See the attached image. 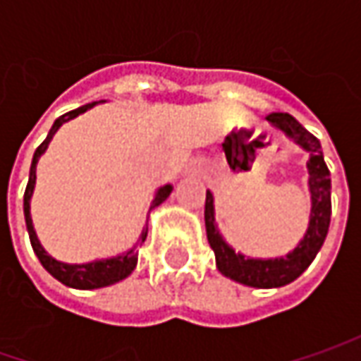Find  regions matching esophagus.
Returning a JSON list of instances; mask_svg holds the SVG:
<instances>
[{
    "mask_svg": "<svg viewBox=\"0 0 361 361\" xmlns=\"http://www.w3.org/2000/svg\"><path fill=\"white\" fill-rule=\"evenodd\" d=\"M188 171H190L192 174H201L202 173V164H201V162H197V160H195V162H190V164H188Z\"/></svg>",
    "mask_w": 361,
    "mask_h": 361,
    "instance_id": "obj_1",
    "label": "esophagus"
}]
</instances>
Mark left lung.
I'll list each match as a JSON object with an SVG mask.
<instances>
[{
  "label": "left lung",
  "instance_id": "8db88e82",
  "mask_svg": "<svg viewBox=\"0 0 361 361\" xmlns=\"http://www.w3.org/2000/svg\"><path fill=\"white\" fill-rule=\"evenodd\" d=\"M267 120H271L275 128H279L287 138H291L295 145L301 146L310 154L307 187L312 195V213H310L307 231L303 239L298 243V247L289 251L287 255L271 257V259H253V257L241 255L223 239L221 231L216 227L215 199L211 190H207V201H204V227H207L209 245L215 251L216 269L237 283L259 287V289L283 287L295 281L319 253L322 245L326 241L329 219H331V178H329V171L324 160L319 140L287 112L269 114Z\"/></svg>",
  "mask_w": 361,
  "mask_h": 361
}]
</instances>
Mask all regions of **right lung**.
<instances>
[{
  "mask_svg": "<svg viewBox=\"0 0 361 361\" xmlns=\"http://www.w3.org/2000/svg\"><path fill=\"white\" fill-rule=\"evenodd\" d=\"M98 102H92V104L80 106L72 112H66L60 118L54 122V126L49 128L48 136L42 145L35 148L34 159H32V166H30V180H27V187H25V192H23V215H25V227H27V233H30V241H32V247H34V253L39 259V263L44 265V269L48 271L51 277H56L60 283L68 285V287H74V289H100V287H108L112 283H118L122 279H126L130 275L136 263H138V249L142 247V243L146 241V233H148V227L142 229L138 241L132 245L128 251H124L122 255L110 257V259H96V261H90V263H62L58 259L49 255L48 251L42 247V243L37 239L34 229V223H32V213H30V201H32V195H34L35 187V166H37V160L39 157L46 152V148L51 142L54 134L60 130V126L66 124L68 120L76 118L80 114H84L86 110H90ZM173 192V185H164L160 187L157 192H154V199L150 202V209H148V215L162 204V202L169 199V195Z\"/></svg>",
  "mask_w": 361,
  "mask_h": 361,
  "instance_id": "right-lung-1",
  "label": "right lung"
}]
</instances>
